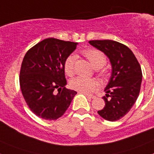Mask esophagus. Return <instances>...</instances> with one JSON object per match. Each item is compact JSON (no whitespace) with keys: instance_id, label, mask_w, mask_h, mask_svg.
<instances>
[{"instance_id":"1","label":"esophagus","mask_w":154,"mask_h":154,"mask_svg":"<svg viewBox=\"0 0 154 154\" xmlns=\"http://www.w3.org/2000/svg\"><path fill=\"white\" fill-rule=\"evenodd\" d=\"M80 93H82V94H84V95H85V96H88V97H89V98H94V96L93 95H91V94H88V93H85V92H80Z\"/></svg>"}]
</instances>
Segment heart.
<instances>
[{
	"label": "heart",
	"instance_id": "obj_1",
	"mask_svg": "<svg viewBox=\"0 0 154 154\" xmlns=\"http://www.w3.org/2000/svg\"><path fill=\"white\" fill-rule=\"evenodd\" d=\"M84 56L89 61L91 65L94 69L99 70V75L106 78L107 73L106 71L101 70L106 62V55L102 51L96 49H86L82 51ZM75 56L74 55H69L65 58L63 63V69L65 75L68 76H72L75 73L74 69ZM70 86L72 89L80 92H85V93H90L94 92L99 86V82L96 79H86L83 77H77L73 79L70 82Z\"/></svg>",
	"mask_w": 154,
	"mask_h": 154
}]
</instances>
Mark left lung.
<instances>
[{
	"label": "left lung",
	"instance_id": "obj_1",
	"mask_svg": "<svg viewBox=\"0 0 154 154\" xmlns=\"http://www.w3.org/2000/svg\"><path fill=\"white\" fill-rule=\"evenodd\" d=\"M103 51L112 65V75L103 96L105 106L98 111L103 119L116 121L130 112L140 91L142 70L133 51L125 45L112 40L89 41Z\"/></svg>",
	"mask_w": 154,
	"mask_h": 154
}]
</instances>
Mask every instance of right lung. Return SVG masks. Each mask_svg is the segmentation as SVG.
<instances>
[{"label": "right lung", "instance_id": "right-lung-1", "mask_svg": "<svg viewBox=\"0 0 154 154\" xmlns=\"http://www.w3.org/2000/svg\"><path fill=\"white\" fill-rule=\"evenodd\" d=\"M78 43L49 38L30 48L20 71V87L27 105L36 116L47 120L61 117L77 92L67 84L64 61ZM58 92H56V90Z\"/></svg>", "mask_w": 154, "mask_h": 154}]
</instances>
